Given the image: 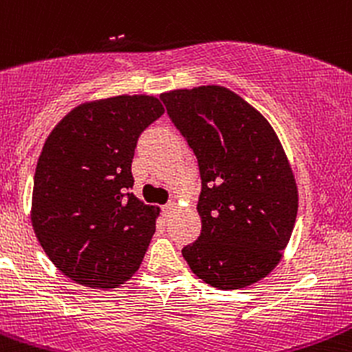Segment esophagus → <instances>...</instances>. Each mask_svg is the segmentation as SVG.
Wrapping results in <instances>:
<instances>
[{"label":"esophagus","mask_w":352,"mask_h":352,"mask_svg":"<svg viewBox=\"0 0 352 352\" xmlns=\"http://www.w3.org/2000/svg\"><path fill=\"white\" fill-rule=\"evenodd\" d=\"M173 207H175V202H167V204H165V206H164V212H170Z\"/></svg>","instance_id":"esophagus-1"}]
</instances>
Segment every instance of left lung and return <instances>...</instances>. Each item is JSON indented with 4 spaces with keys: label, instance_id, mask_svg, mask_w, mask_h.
<instances>
[{
    "label": "left lung",
    "instance_id": "1",
    "mask_svg": "<svg viewBox=\"0 0 352 352\" xmlns=\"http://www.w3.org/2000/svg\"><path fill=\"white\" fill-rule=\"evenodd\" d=\"M199 162L202 232L185 245L188 267L212 287L257 283L279 264L297 215V185L270 123L219 85L162 94Z\"/></svg>",
    "mask_w": 352,
    "mask_h": 352
}]
</instances>
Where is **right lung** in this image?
I'll list each match as a JSON object with an SVG mask.
<instances>
[{"label": "right lung", "mask_w": 352, "mask_h": 352, "mask_svg": "<svg viewBox=\"0 0 352 352\" xmlns=\"http://www.w3.org/2000/svg\"><path fill=\"white\" fill-rule=\"evenodd\" d=\"M155 96L82 103L52 130L36 164L32 223L58 270L87 287L113 289L142 264L158 207L133 187L140 133L164 115Z\"/></svg>", "instance_id": "right-lung-1"}]
</instances>
